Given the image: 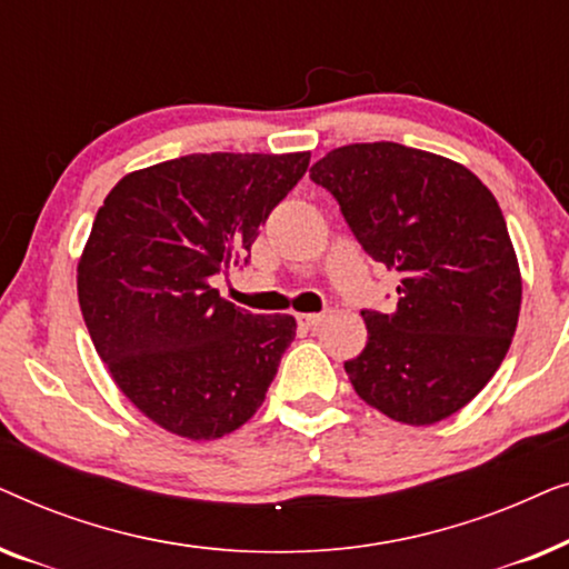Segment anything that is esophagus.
I'll list each match as a JSON object with an SVG mask.
<instances>
[{"label":"esophagus","instance_id":"34e87169","mask_svg":"<svg viewBox=\"0 0 569 569\" xmlns=\"http://www.w3.org/2000/svg\"><path fill=\"white\" fill-rule=\"evenodd\" d=\"M321 321H323L321 313H300L298 316V323L302 326V329H308V331L318 329V326H321Z\"/></svg>","mask_w":569,"mask_h":569}]
</instances>
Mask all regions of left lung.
<instances>
[{"instance_id":"left-lung-1","label":"left lung","mask_w":569,"mask_h":569,"mask_svg":"<svg viewBox=\"0 0 569 569\" xmlns=\"http://www.w3.org/2000/svg\"><path fill=\"white\" fill-rule=\"evenodd\" d=\"M372 261L399 274L388 313L345 362L355 391L403 425L463 409L508 355L520 269L492 191L458 162L396 142L339 147L310 168Z\"/></svg>"}]
</instances>
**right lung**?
<instances>
[{
  "instance_id": "obj_1",
  "label": "right lung",
  "mask_w": 569,
  "mask_h": 569,
  "mask_svg": "<svg viewBox=\"0 0 569 569\" xmlns=\"http://www.w3.org/2000/svg\"><path fill=\"white\" fill-rule=\"evenodd\" d=\"M310 152L186 154L123 176L77 267L84 326L123 396L189 440L256 415L295 339L292 316H253L212 277L251 259Z\"/></svg>"
}]
</instances>
